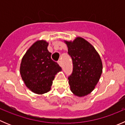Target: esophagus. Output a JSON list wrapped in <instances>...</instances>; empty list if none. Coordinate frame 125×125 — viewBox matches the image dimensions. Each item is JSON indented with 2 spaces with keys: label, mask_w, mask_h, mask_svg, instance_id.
Instances as JSON below:
<instances>
[{
  "label": "esophagus",
  "mask_w": 125,
  "mask_h": 125,
  "mask_svg": "<svg viewBox=\"0 0 125 125\" xmlns=\"http://www.w3.org/2000/svg\"><path fill=\"white\" fill-rule=\"evenodd\" d=\"M58 63H59V65H60V66H62V63L61 60H59V61H58Z\"/></svg>",
  "instance_id": "obj_1"
}]
</instances>
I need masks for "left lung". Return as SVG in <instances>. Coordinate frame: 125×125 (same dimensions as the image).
I'll list each match as a JSON object with an SVG mask.
<instances>
[{"mask_svg": "<svg viewBox=\"0 0 125 125\" xmlns=\"http://www.w3.org/2000/svg\"><path fill=\"white\" fill-rule=\"evenodd\" d=\"M65 42L73 64L68 77L71 91L77 96H85L93 91L100 79L103 68L101 59L93 45L82 37Z\"/></svg>", "mask_w": 125, "mask_h": 125, "instance_id": "8db88e82", "label": "left lung"}]
</instances>
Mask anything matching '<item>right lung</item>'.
Instances as JSON below:
<instances>
[{
	"instance_id": "add662e5",
	"label": "right lung",
	"mask_w": 125,
	"mask_h": 125,
	"mask_svg": "<svg viewBox=\"0 0 125 125\" xmlns=\"http://www.w3.org/2000/svg\"><path fill=\"white\" fill-rule=\"evenodd\" d=\"M48 45L45 40L36 42L24 55L20 68L26 86L38 94L50 90L55 74L62 70L59 64L51 59Z\"/></svg>"
}]
</instances>
